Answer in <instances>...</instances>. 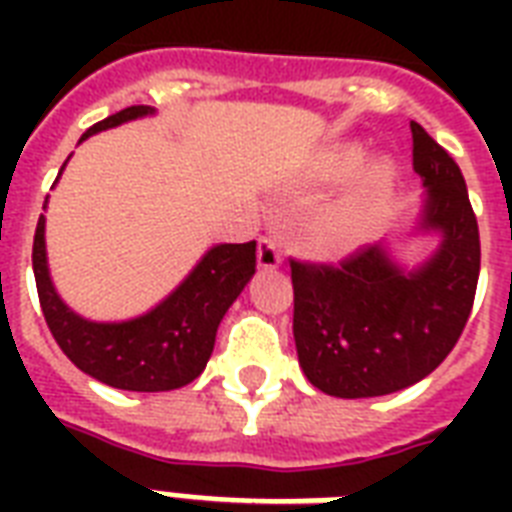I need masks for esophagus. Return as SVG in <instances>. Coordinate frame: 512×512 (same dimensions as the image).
Instances as JSON below:
<instances>
[{
	"mask_svg": "<svg viewBox=\"0 0 512 512\" xmlns=\"http://www.w3.org/2000/svg\"><path fill=\"white\" fill-rule=\"evenodd\" d=\"M279 265V255H265L263 249H257V271H273Z\"/></svg>",
	"mask_w": 512,
	"mask_h": 512,
	"instance_id": "34e87169",
	"label": "esophagus"
}]
</instances>
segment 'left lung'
Segmentation results:
<instances>
[{"mask_svg": "<svg viewBox=\"0 0 512 512\" xmlns=\"http://www.w3.org/2000/svg\"><path fill=\"white\" fill-rule=\"evenodd\" d=\"M156 116L151 106H130L103 122L92 124L79 143L90 140L98 132L114 130L135 119ZM74 156V154H71ZM68 156V159H71ZM68 159L60 167L52 188L63 177ZM50 188V191H52ZM47 204L39 215L34 233V263L36 292L42 305L44 321L60 350L74 361L84 374L106 382L119 390L138 393H162L191 385L207 366L215 335L225 311L247 287L255 273V244H215L199 257L170 295L162 297L154 308L138 313L132 319L95 321L74 311L60 297L47 260Z\"/></svg>", "mask_w": 512, "mask_h": 512, "instance_id": "8db88e82", "label": "left lung"}]
</instances>
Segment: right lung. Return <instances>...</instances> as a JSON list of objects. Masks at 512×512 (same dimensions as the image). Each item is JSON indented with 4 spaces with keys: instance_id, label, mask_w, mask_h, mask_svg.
I'll return each mask as SVG.
<instances>
[{
    "instance_id": "obj_1",
    "label": "right lung",
    "mask_w": 512,
    "mask_h": 512,
    "mask_svg": "<svg viewBox=\"0 0 512 512\" xmlns=\"http://www.w3.org/2000/svg\"><path fill=\"white\" fill-rule=\"evenodd\" d=\"M414 172L425 185L417 228L441 236L428 260L404 268L390 255V239L348 236L332 249L350 255L292 273L297 358L327 396H388L425 380L468 324L481 241L465 180L441 148L414 154Z\"/></svg>"
}]
</instances>
